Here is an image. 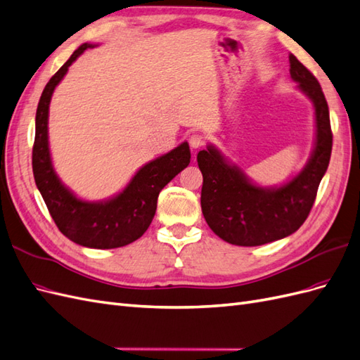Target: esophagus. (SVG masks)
<instances>
[{
    "label": "esophagus",
    "instance_id": "1",
    "mask_svg": "<svg viewBox=\"0 0 360 360\" xmlns=\"http://www.w3.org/2000/svg\"><path fill=\"white\" fill-rule=\"evenodd\" d=\"M204 142H206V139H204L202 134H192L191 138H189V145H191L193 150L201 148L202 145H204Z\"/></svg>",
    "mask_w": 360,
    "mask_h": 360
}]
</instances>
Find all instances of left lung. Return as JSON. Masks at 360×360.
I'll return each mask as SVG.
<instances>
[{
  "label": "left lung",
  "mask_w": 360,
  "mask_h": 360,
  "mask_svg": "<svg viewBox=\"0 0 360 360\" xmlns=\"http://www.w3.org/2000/svg\"><path fill=\"white\" fill-rule=\"evenodd\" d=\"M289 63L290 77L315 108L316 139L306 167L278 188H262L212 145L197 156L202 215L213 233L233 245L256 247L292 235L312 209L328 167L333 134L326 96L315 75L294 54H289Z\"/></svg>",
  "instance_id": "obj_1"
}]
</instances>
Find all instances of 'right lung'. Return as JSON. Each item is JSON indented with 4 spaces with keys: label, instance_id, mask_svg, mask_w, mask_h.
Returning <instances> with one entry per match:
<instances>
[{
    "label": "right lung",
    "instance_id": "obj_1",
    "mask_svg": "<svg viewBox=\"0 0 360 360\" xmlns=\"http://www.w3.org/2000/svg\"><path fill=\"white\" fill-rule=\"evenodd\" d=\"M94 46L96 45H80L46 83L36 110L32 165L36 186L63 235L83 247L109 250L129 245L147 231L156 213L160 191L188 167L191 151L188 142H183L177 148L143 165L122 192L105 201L80 200L65 186L51 162L48 110L56 86L68 72V68L84 50Z\"/></svg>",
    "mask_w": 360,
    "mask_h": 360
}]
</instances>
